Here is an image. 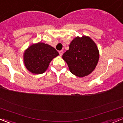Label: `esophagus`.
<instances>
[{
    "mask_svg": "<svg viewBox=\"0 0 123 123\" xmlns=\"http://www.w3.org/2000/svg\"><path fill=\"white\" fill-rule=\"evenodd\" d=\"M63 54V50L59 51V55H60V56H62Z\"/></svg>",
    "mask_w": 123,
    "mask_h": 123,
    "instance_id": "obj_1",
    "label": "esophagus"
}]
</instances>
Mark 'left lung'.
Instances as JSON below:
<instances>
[{"instance_id": "obj_1", "label": "left lung", "mask_w": 123, "mask_h": 123, "mask_svg": "<svg viewBox=\"0 0 123 123\" xmlns=\"http://www.w3.org/2000/svg\"><path fill=\"white\" fill-rule=\"evenodd\" d=\"M62 58L70 72L82 78L94 71L99 59V52L91 37H76L71 41L69 50L64 53Z\"/></svg>"}]
</instances>
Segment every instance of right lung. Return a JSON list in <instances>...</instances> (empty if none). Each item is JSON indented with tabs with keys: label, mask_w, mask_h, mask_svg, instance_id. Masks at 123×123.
<instances>
[{
	"label": "right lung",
	"mask_w": 123,
	"mask_h": 123,
	"mask_svg": "<svg viewBox=\"0 0 123 123\" xmlns=\"http://www.w3.org/2000/svg\"><path fill=\"white\" fill-rule=\"evenodd\" d=\"M58 52L52 46L38 42L29 47L24 53V63L28 71L39 74L46 71L52 59Z\"/></svg>",
	"instance_id": "add662e5"
}]
</instances>
